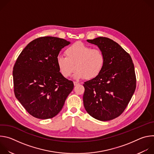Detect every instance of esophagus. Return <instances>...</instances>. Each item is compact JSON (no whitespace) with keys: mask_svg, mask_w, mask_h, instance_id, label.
I'll return each instance as SVG.
<instances>
[{"mask_svg":"<svg viewBox=\"0 0 154 154\" xmlns=\"http://www.w3.org/2000/svg\"><path fill=\"white\" fill-rule=\"evenodd\" d=\"M79 84V83H78V82H74V86H77V85H78Z\"/></svg>","mask_w":154,"mask_h":154,"instance_id":"1","label":"esophagus"}]
</instances>
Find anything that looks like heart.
Listing matches in <instances>:
<instances>
[{
	"mask_svg": "<svg viewBox=\"0 0 154 154\" xmlns=\"http://www.w3.org/2000/svg\"><path fill=\"white\" fill-rule=\"evenodd\" d=\"M64 56L57 58V64L61 75L68 78L75 70L74 78L76 80L86 78L91 80L97 77L102 72L105 57L102 51L77 42L65 51Z\"/></svg>",
	"mask_w": 154,
	"mask_h": 154,
	"instance_id": "heart-1",
	"label": "heart"
}]
</instances>
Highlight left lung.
Masks as SVG:
<instances>
[{"mask_svg": "<svg viewBox=\"0 0 154 154\" xmlns=\"http://www.w3.org/2000/svg\"><path fill=\"white\" fill-rule=\"evenodd\" d=\"M87 41L102 51L105 63L100 74L83 84V104L94 118L107 121L120 116L136 88L134 64L130 55L113 40L98 37Z\"/></svg>", "mask_w": 154, "mask_h": 154, "instance_id": "8db88e82", "label": "left lung"}]
</instances>
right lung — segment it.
<instances>
[{
	"mask_svg": "<svg viewBox=\"0 0 154 154\" xmlns=\"http://www.w3.org/2000/svg\"><path fill=\"white\" fill-rule=\"evenodd\" d=\"M71 42L62 38L44 36L31 41L19 55L13 67L16 99L35 118L55 116L74 88L57 64L60 51Z\"/></svg>",
	"mask_w": 154,
	"mask_h": 154,
	"instance_id": "right-lung-1",
	"label": "right lung"
}]
</instances>
